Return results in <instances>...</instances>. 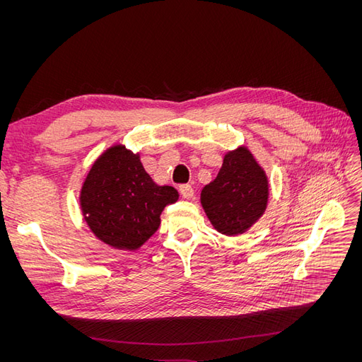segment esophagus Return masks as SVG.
I'll return each mask as SVG.
<instances>
[{
    "label": "esophagus",
    "mask_w": 362,
    "mask_h": 362,
    "mask_svg": "<svg viewBox=\"0 0 362 362\" xmlns=\"http://www.w3.org/2000/svg\"><path fill=\"white\" fill-rule=\"evenodd\" d=\"M180 193L184 199H192L194 194V190L190 184H182V185H180Z\"/></svg>",
    "instance_id": "34e87169"
}]
</instances>
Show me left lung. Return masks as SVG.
Wrapping results in <instances>:
<instances>
[{
    "mask_svg": "<svg viewBox=\"0 0 362 362\" xmlns=\"http://www.w3.org/2000/svg\"><path fill=\"white\" fill-rule=\"evenodd\" d=\"M267 178L245 148L225 156L222 169L202 189L204 210L218 233H245L262 216L267 205Z\"/></svg>",
    "mask_w": 362,
    "mask_h": 362,
    "instance_id": "8db88e82",
    "label": "left lung"
}]
</instances>
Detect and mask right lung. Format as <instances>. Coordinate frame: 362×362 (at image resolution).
<instances>
[{
	"label": "right lung",
	"mask_w": 362,
	"mask_h": 362,
	"mask_svg": "<svg viewBox=\"0 0 362 362\" xmlns=\"http://www.w3.org/2000/svg\"><path fill=\"white\" fill-rule=\"evenodd\" d=\"M178 199L170 185H157L139 156L113 146L96 160L84 181L81 208L86 222L104 243L134 250L160 228V214Z\"/></svg>",
	"instance_id": "obj_1"
}]
</instances>
